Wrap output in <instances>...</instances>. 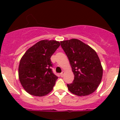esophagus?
<instances>
[{"mask_svg": "<svg viewBox=\"0 0 120 120\" xmlns=\"http://www.w3.org/2000/svg\"><path fill=\"white\" fill-rule=\"evenodd\" d=\"M64 71H62L61 72V73H60V76H61V77H63L64 76Z\"/></svg>", "mask_w": 120, "mask_h": 120, "instance_id": "34e87169", "label": "esophagus"}]
</instances>
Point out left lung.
<instances>
[{
	"mask_svg": "<svg viewBox=\"0 0 120 120\" xmlns=\"http://www.w3.org/2000/svg\"><path fill=\"white\" fill-rule=\"evenodd\" d=\"M74 75L73 82L67 84L69 91L79 96L96 90L101 81L103 68L97 53L89 45L77 39L60 42Z\"/></svg>",
	"mask_w": 120,
	"mask_h": 120,
	"instance_id": "obj_1",
	"label": "left lung"
}]
</instances>
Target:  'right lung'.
<instances>
[{
  "instance_id": "right-lung-1",
  "label": "right lung",
  "mask_w": 120,
  "mask_h": 120,
  "mask_svg": "<svg viewBox=\"0 0 120 120\" xmlns=\"http://www.w3.org/2000/svg\"><path fill=\"white\" fill-rule=\"evenodd\" d=\"M60 42L42 40L29 48L23 55L19 67L21 85L30 95L43 96L53 90L58 77L53 74L50 57Z\"/></svg>"
}]
</instances>
